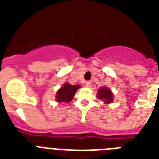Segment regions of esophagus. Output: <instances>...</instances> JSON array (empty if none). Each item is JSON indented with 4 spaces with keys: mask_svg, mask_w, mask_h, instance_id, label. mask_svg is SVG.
<instances>
[{
    "mask_svg": "<svg viewBox=\"0 0 159 159\" xmlns=\"http://www.w3.org/2000/svg\"><path fill=\"white\" fill-rule=\"evenodd\" d=\"M86 87H92V82H89V81L86 82Z\"/></svg>",
    "mask_w": 159,
    "mask_h": 159,
    "instance_id": "1",
    "label": "esophagus"
}]
</instances>
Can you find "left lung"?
<instances>
[{
  "instance_id": "1",
  "label": "left lung",
  "mask_w": 159,
  "mask_h": 159,
  "mask_svg": "<svg viewBox=\"0 0 159 159\" xmlns=\"http://www.w3.org/2000/svg\"><path fill=\"white\" fill-rule=\"evenodd\" d=\"M97 97L101 100H103L106 103H111L113 101V95L111 90L106 87H101L97 93Z\"/></svg>"
}]
</instances>
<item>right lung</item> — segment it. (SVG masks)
<instances>
[{"instance_id":"1","label":"right lung","mask_w":159,"mask_h":159,"mask_svg":"<svg viewBox=\"0 0 159 159\" xmlns=\"http://www.w3.org/2000/svg\"><path fill=\"white\" fill-rule=\"evenodd\" d=\"M78 88H80L79 85H71L69 83H65L63 87L57 91L56 100L58 102L68 103L72 101Z\"/></svg>"}]
</instances>
